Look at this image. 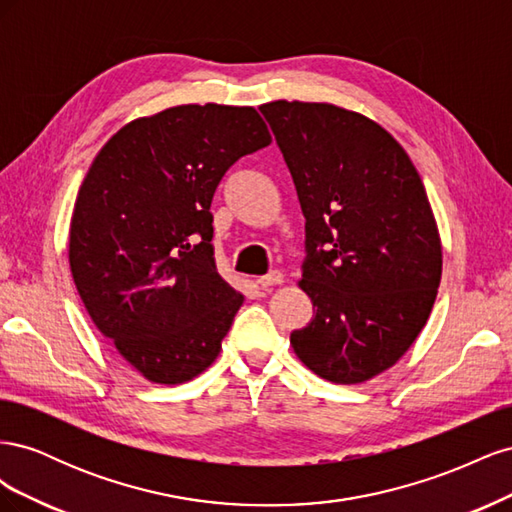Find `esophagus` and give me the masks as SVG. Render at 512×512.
I'll list each match as a JSON object with an SVG mask.
<instances>
[{"label": "esophagus", "mask_w": 512, "mask_h": 512, "mask_svg": "<svg viewBox=\"0 0 512 512\" xmlns=\"http://www.w3.org/2000/svg\"><path fill=\"white\" fill-rule=\"evenodd\" d=\"M258 284H260V288H269V286L284 284V275H282L280 271H271L269 275L258 277Z\"/></svg>", "instance_id": "34e87169"}]
</instances>
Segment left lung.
Segmentation results:
<instances>
[{
  "label": "left lung",
  "mask_w": 512,
  "mask_h": 512,
  "mask_svg": "<svg viewBox=\"0 0 512 512\" xmlns=\"http://www.w3.org/2000/svg\"><path fill=\"white\" fill-rule=\"evenodd\" d=\"M305 218L314 318L290 346L316 376L361 384L393 367L436 303L442 243L421 175L380 123L329 102L260 106Z\"/></svg>",
  "instance_id": "left-lung-1"
}]
</instances>
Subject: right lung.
<instances>
[{"mask_svg":"<svg viewBox=\"0 0 512 512\" xmlns=\"http://www.w3.org/2000/svg\"><path fill=\"white\" fill-rule=\"evenodd\" d=\"M271 143L254 106L181 104L126 123L76 196L68 258L98 331L156 384L218 359L243 294L213 260L211 200L226 170Z\"/></svg>","mask_w":512,"mask_h":512,"instance_id":"obj_1","label":"right lung"}]
</instances>
